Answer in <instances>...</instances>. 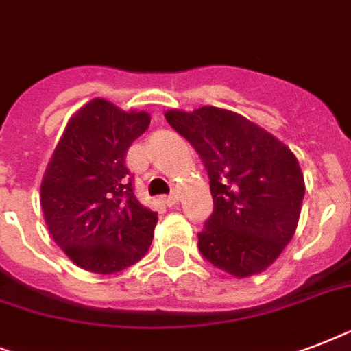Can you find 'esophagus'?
Wrapping results in <instances>:
<instances>
[{
  "mask_svg": "<svg viewBox=\"0 0 351 351\" xmlns=\"http://www.w3.org/2000/svg\"><path fill=\"white\" fill-rule=\"evenodd\" d=\"M178 200H180L178 193H171L169 196H164V204H166L167 207H173V205H176L178 204Z\"/></svg>",
  "mask_w": 351,
  "mask_h": 351,
  "instance_id": "34e87169",
  "label": "esophagus"
}]
</instances>
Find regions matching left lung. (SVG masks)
<instances>
[{"mask_svg": "<svg viewBox=\"0 0 351 351\" xmlns=\"http://www.w3.org/2000/svg\"><path fill=\"white\" fill-rule=\"evenodd\" d=\"M166 119L209 175L215 209L198 234L202 256L236 278L263 272L298 227L304 180L294 153L234 111L171 110Z\"/></svg>", "mask_w": 351, "mask_h": 351, "instance_id": "1", "label": "left lung"}]
</instances>
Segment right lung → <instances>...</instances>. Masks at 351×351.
Returning a JSON list of instances; mask_svg holds the SVG:
<instances>
[{
  "label": "right lung",
  "mask_w": 351,
  "mask_h": 351,
  "mask_svg": "<svg viewBox=\"0 0 351 351\" xmlns=\"http://www.w3.org/2000/svg\"><path fill=\"white\" fill-rule=\"evenodd\" d=\"M146 111L93 99L70 119L41 182L48 230L68 258L115 274L146 256L158 221L136 200L126 153L147 130Z\"/></svg>",
  "instance_id": "add662e5"
}]
</instances>
